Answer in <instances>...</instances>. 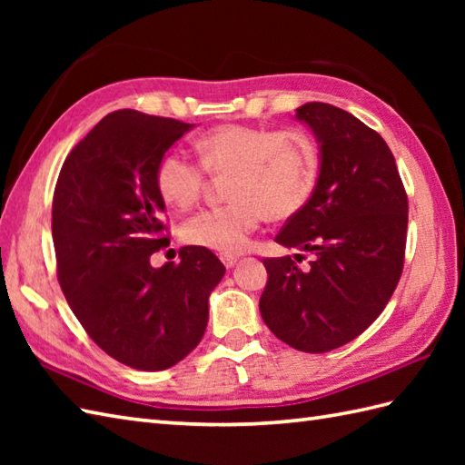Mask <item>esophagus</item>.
I'll return each instance as SVG.
<instances>
[{"instance_id":"obj_1","label":"esophagus","mask_w":465,"mask_h":465,"mask_svg":"<svg viewBox=\"0 0 465 465\" xmlns=\"http://www.w3.org/2000/svg\"><path fill=\"white\" fill-rule=\"evenodd\" d=\"M220 260H222V263L225 265V268H227V270H232V268H233V265L240 262V255H222V258H220Z\"/></svg>"}]
</instances>
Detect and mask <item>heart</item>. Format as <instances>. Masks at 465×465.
Instances as JSON below:
<instances>
[{
	"label": "heart",
	"mask_w": 465,
	"mask_h": 465,
	"mask_svg": "<svg viewBox=\"0 0 465 465\" xmlns=\"http://www.w3.org/2000/svg\"><path fill=\"white\" fill-rule=\"evenodd\" d=\"M200 162L183 150L167 152L155 170L157 192L167 205L190 210L200 200L205 170L233 172V202L192 215L182 240L223 255L242 253L263 217L290 220L313 193L320 172L318 145L302 130H270L240 124L220 125L195 142Z\"/></svg>",
	"instance_id": "obj_1"
}]
</instances>
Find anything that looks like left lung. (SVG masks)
Listing matches in <instances>:
<instances>
[{
    "mask_svg": "<svg viewBox=\"0 0 465 465\" xmlns=\"http://www.w3.org/2000/svg\"><path fill=\"white\" fill-rule=\"evenodd\" d=\"M320 145L308 205L275 235L310 252L308 270L290 255L263 260L260 313L275 338L308 353L358 338L383 312L406 253L408 195L383 137L350 112L312 102L295 110ZM300 253H295V260Z\"/></svg>",
    "mask_w": 465,
    "mask_h": 465,
    "instance_id": "8db88e82",
    "label": "left lung"
}]
</instances>
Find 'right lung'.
Segmentation results:
<instances>
[{
  "instance_id": "right-lung-1",
  "label": "right lung",
  "mask_w": 465,
  "mask_h": 465,
  "mask_svg": "<svg viewBox=\"0 0 465 465\" xmlns=\"http://www.w3.org/2000/svg\"><path fill=\"white\" fill-rule=\"evenodd\" d=\"M193 124L120 110L65 157L57 177L52 233L57 280L84 330L130 368L167 370L202 341L210 295L225 268L185 245L180 263L153 268L163 235L155 170Z\"/></svg>"
}]
</instances>
